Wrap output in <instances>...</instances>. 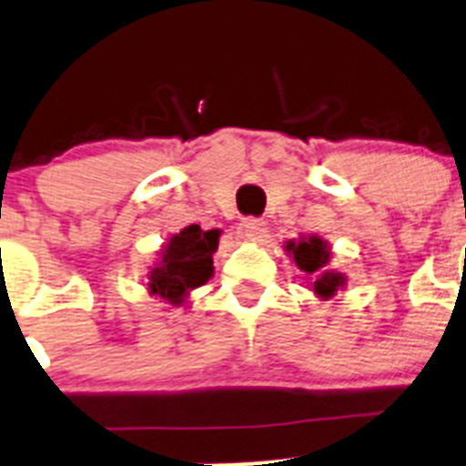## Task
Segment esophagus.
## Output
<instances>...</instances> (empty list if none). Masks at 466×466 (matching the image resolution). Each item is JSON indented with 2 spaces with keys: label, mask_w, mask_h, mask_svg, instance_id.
I'll return each mask as SVG.
<instances>
[{
  "label": "esophagus",
  "mask_w": 466,
  "mask_h": 466,
  "mask_svg": "<svg viewBox=\"0 0 466 466\" xmlns=\"http://www.w3.org/2000/svg\"><path fill=\"white\" fill-rule=\"evenodd\" d=\"M239 235H242L247 242H260L262 238H267V224L262 219L248 218L239 224Z\"/></svg>",
  "instance_id": "34e87169"
}]
</instances>
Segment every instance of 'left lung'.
I'll list each match as a JSON object with an SVG mask.
<instances>
[{"label": "left lung", "mask_w": 466, "mask_h": 466, "mask_svg": "<svg viewBox=\"0 0 466 466\" xmlns=\"http://www.w3.org/2000/svg\"><path fill=\"white\" fill-rule=\"evenodd\" d=\"M285 251L287 256L294 258L296 267L303 271L307 287H309V291H314L316 299H334L337 291H343L348 285L345 273L329 268L332 247L320 235H300L299 239H287Z\"/></svg>", "instance_id": "1"}]
</instances>
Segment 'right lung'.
Wrapping results in <instances>:
<instances>
[{"label": "right lung", "mask_w": 466, "mask_h": 466, "mask_svg": "<svg viewBox=\"0 0 466 466\" xmlns=\"http://www.w3.org/2000/svg\"><path fill=\"white\" fill-rule=\"evenodd\" d=\"M219 231H201L198 224L172 235L157 253L147 273L150 296L179 307L188 303L190 291L213 278V253L218 251Z\"/></svg>", "instance_id": "1"}]
</instances>
